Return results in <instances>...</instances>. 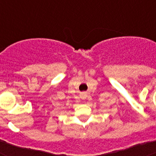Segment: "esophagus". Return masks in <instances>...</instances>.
I'll return each mask as SVG.
<instances>
[{"label": "esophagus", "mask_w": 156, "mask_h": 156, "mask_svg": "<svg viewBox=\"0 0 156 156\" xmlns=\"http://www.w3.org/2000/svg\"><path fill=\"white\" fill-rule=\"evenodd\" d=\"M87 93L86 92L81 93V98H82V99H83V100H84V99H86V98H87Z\"/></svg>", "instance_id": "esophagus-1"}]
</instances>
